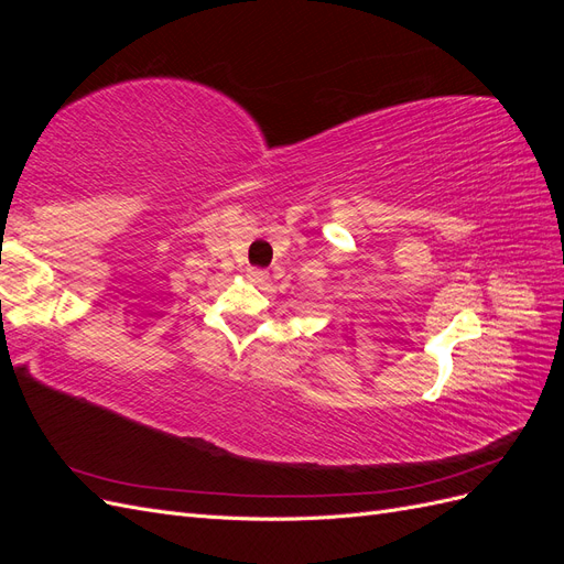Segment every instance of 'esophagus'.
I'll use <instances>...</instances> for the list:
<instances>
[{
    "label": "esophagus",
    "mask_w": 564,
    "mask_h": 564,
    "mask_svg": "<svg viewBox=\"0 0 564 564\" xmlns=\"http://www.w3.org/2000/svg\"><path fill=\"white\" fill-rule=\"evenodd\" d=\"M247 278L251 282H256V284H261V282L268 280V270H263V268H247Z\"/></svg>",
    "instance_id": "1"
}]
</instances>
